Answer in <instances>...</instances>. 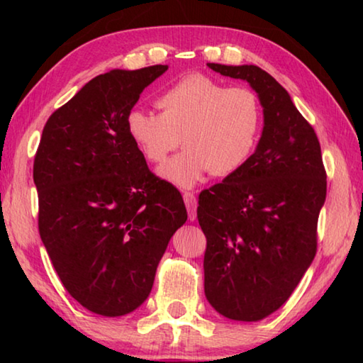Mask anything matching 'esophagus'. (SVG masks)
Masks as SVG:
<instances>
[{
  "mask_svg": "<svg viewBox=\"0 0 363 363\" xmlns=\"http://www.w3.org/2000/svg\"><path fill=\"white\" fill-rule=\"evenodd\" d=\"M184 203L187 206V211H189V219L190 220H195L196 218V199H195V194L194 192H184Z\"/></svg>",
  "mask_w": 363,
  "mask_h": 363,
  "instance_id": "1",
  "label": "esophagus"
}]
</instances>
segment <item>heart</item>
<instances>
[{"mask_svg": "<svg viewBox=\"0 0 363 363\" xmlns=\"http://www.w3.org/2000/svg\"><path fill=\"white\" fill-rule=\"evenodd\" d=\"M160 113L134 108L126 118L133 144L160 164L181 144L186 150L160 168L164 179L192 187L208 171L227 176L240 169L257 145L262 106L247 86H227L203 73L181 78L157 97Z\"/></svg>", "mask_w": 363, "mask_h": 363, "instance_id": "heart-1", "label": "heart"}]
</instances>
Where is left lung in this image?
<instances>
[{"mask_svg": "<svg viewBox=\"0 0 363 363\" xmlns=\"http://www.w3.org/2000/svg\"><path fill=\"white\" fill-rule=\"evenodd\" d=\"M208 67L248 82L264 108L253 155L201 190L196 208L206 237V299L220 315L256 322L291 296L314 261L327 171L314 128L277 79L256 65Z\"/></svg>", "mask_w": 363, "mask_h": 363, "instance_id": "obj_1", "label": "left lung"}]
</instances>
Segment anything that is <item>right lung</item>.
<instances>
[{"mask_svg":"<svg viewBox=\"0 0 363 363\" xmlns=\"http://www.w3.org/2000/svg\"><path fill=\"white\" fill-rule=\"evenodd\" d=\"M168 65L110 70L49 116L33 162L40 237L60 281L94 314H130L150 294L169 238L187 220L126 131Z\"/></svg>","mask_w":363,"mask_h":363,"instance_id":"obj_1","label":"right lung"}]
</instances>
